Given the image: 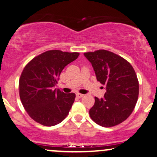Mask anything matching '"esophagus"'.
<instances>
[{"instance_id": "obj_1", "label": "esophagus", "mask_w": 157, "mask_h": 157, "mask_svg": "<svg viewBox=\"0 0 157 157\" xmlns=\"http://www.w3.org/2000/svg\"><path fill=\"white\" fill-rule=\"evenodd\" d=\"M76 96H77V97H78V98H82V97L84 96V95L81 94V93H76Z\"/></svg>"}]
</instances>
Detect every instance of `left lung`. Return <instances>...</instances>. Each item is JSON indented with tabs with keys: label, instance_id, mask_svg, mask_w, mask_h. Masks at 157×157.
Masks as SVG:
<instances>
[{
	"label": "left lung",
	"instance_id": "obj_1",
	"mask_svg": "<svg viewBox=\"0 0 157 157\" xmlns=\"http://www.w3.org/2000/svg\"><path fill=\"white\" fill-rule=\"evenodd\" d=\"M92 64L96 79L106 85L103 98L95 97L89 111L96 124L109 128L120 124L134 110L139 94V83L133 67L119 55L106 50L84 53Z\"/></svg>",
	"mask_w": 157,
	"mask_h": 157
}]
</instances>
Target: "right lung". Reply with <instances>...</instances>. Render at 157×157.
<instances>
[{
	"label": "right lung",
	"instance_id": "1",
	"mask_svg": "<svg viewBox=\"0 0 157 157\" xmlns=\"http://www.w3.org/2000/svg\"><path fill=\"white\" fill-rule=\"evenodd\" d=\"M79 55L50 50L35 56L25 67L19 78V96L26 112L35 122L50 127L67 117L75 94H66L53 87L64 67Z\"/></svg>",
	"mask_w": 157,
	"mask_h": 157
}]
</instances>
